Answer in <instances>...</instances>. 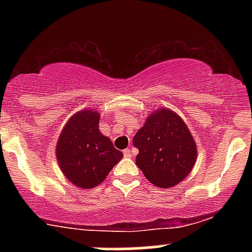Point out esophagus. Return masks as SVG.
<instances>
[{"label": "esophagus", "instance_id": "1", "mask_svg": "<svg viewBox=\"0 0 252 252\" xmlns=\"http://www.w3.org/2000/svg\"><path fill=\"white\" fill-rule=\"evenodd\" d=\"M123 155L126 156V158H130V156H132V152L129 148H126L123 150Z\"/></svg>", "mask_w": 252, "mask_h": 252}]
</instances>
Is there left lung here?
Returning <instances> with one entry per match:
<instances>
[{"label": "left lung", "mask_w": 252, "mask_h": 252, "mask_svg": "<svg viewBox=\"0 0 252 252\" xmlns=\"http://www.w3.org/2000/svg\"><path fill=\"white\" fill-rule=\"evenodd\" d=\"M138 149L136 164L147 180L169 189L189 174L196 158V146L189 128L175 112H153L132 140Z\"/></svg>", "instance_id": "1"}]
</instances>
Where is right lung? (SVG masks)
Here are the masks:
<instances>
[{"label": "right lung", "instance_id": "add662e5", "mask_svg": "<svg viewBox=\"0 0 252 252\" xmlns=\"http://www.w3.org/2000/svg\"><path fill=\"white\" fill-rule=\"evenodd\" d=\"M99 115L94 110L77 112L63 126L57 146L60 168L72 184L94 189L123 158L111 140L98 129Z\"/></svg>", "mask_w": 252, "mask_h": 252}]
</instances>
